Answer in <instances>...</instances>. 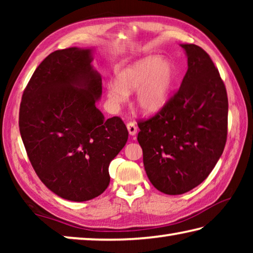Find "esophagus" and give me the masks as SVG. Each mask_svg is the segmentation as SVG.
<instances>
[{
  "label": "esophagus",
  "instance_id": "1",
  "mask_svg": "<svg viewBox=\"0 0 253 253\" xmlns=\"http://www.w3.org/2000/svg\"><path fill=\"white\" fill-rule=\"evenodd\" d=\"M127 129L129 131V135L135 136L137 134V126L134 122L127 123Z\"/></svg>",
  "mask_w": 253,
  "mask_h": 253
}]
</instances>
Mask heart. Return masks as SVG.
Listing matches in <instances>:
<instances>
[{
    "mask_svg": "<svg viewBox=\"0 0 253 253\" xmlns=\"http://www.w3.org/2000/svg\"><path fill=\"white\" fill-rule=\"evenodd\" d=\"M177 80L176 68L161 55H149L123 69L117 83H109L107 97L114 105L136 91L135 104L145 114H156L168 105Z\"/></svg>",
    "mask_w": 253,
    "mask_h": 253,
    "instance_id": "1",
    "label": "heart"
}]
</instances>
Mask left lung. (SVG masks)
<instances>
[{"label": "left lung", "mask_w": 253, "mask_h": 253, "mask_svg": "<svg viewBox=\"0 0 253 253\" xmlns=\"http://www.w3.org/2000/svg\"><path fill=\"white\" fill-rule=\"evenodd\" d=\"M181 46L187 55L181 87L155 116L137 123L149 181L169 195L186 193L209 176L228 135V95L219 70L201 46Z\"/></svg>", "instance_id": "obj_1"}]
</instances>
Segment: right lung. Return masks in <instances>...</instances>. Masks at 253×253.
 I'll use <instances>...</instances> for the list:
<instances>
[{
  "label": "right lung",
  "mask_w": 253,
  "mask_h": 253,
  "mask_svg": "<svg viewBox=\"0 0 253 253\" xmlns=\"http://www.w3.org/2000/svg\"><path fill=\"white\" fill-rule=\"evenodd\" d=\"M91 49L50 53L30 79L20 105L25 151L42 183L62 199L84 202L109 185L110 162L125 146L126 125L96 107L101 77Z\"/></svg>",
  "instance_id": "1"
}]
</instances>
